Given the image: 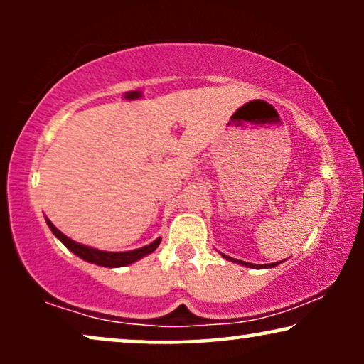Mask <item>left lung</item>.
Instances as JSON below:
<instances>
[{
	"instance_id": "1",
	"label": "left lung",
	"mask_w": 364,
	"mask_h": 364,
	"mask_svg": "<svg viewBox=\"0 0 364 364\" xmlns=\"http://www.w3.org/2000/svg\"><path fill=\"white\" fill-rule=\"evenodd\" d=\"M223 258H227V260H232V262H237V263H240V265H245V267H250V268H272V267L278 265V262L270 263V265H255V263H247V262H242V260H235V258L227 257V255H223Z\"/></svg>"
}]
</instances>
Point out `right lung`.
I'll use <instances>...</instances> for the list:
<instances>
[{
    "instance_id": "1",
    "label": "right lung",
    "mask_w": 364,
    "mask_h": 364,
    "mask_svg": "<svg viewBox=\"0 0 364 364\" xmlns=\"http://www.w3.org/2000/svg\"><path fill=\"white\" fill-rule=\"evenodd\" d=\"M46 222H48L49 228H51V232L59 238V240L64 243V245L69 248V250H71L73 253H76V255L79 258H82V260L96 263V265H101V267H109V268L126 267V265H129V263L136 262V260H139V258H142V257L149 255V253H152L159 247V243H161V238H157V240H154L152 243H149V245L142 247V248H137V250H131V252H102V250H96V248L81 245V243L71 240V238H68L63 232H59L58 228L48 220V218H46Z\"/></svg>"
}]
</instances>
